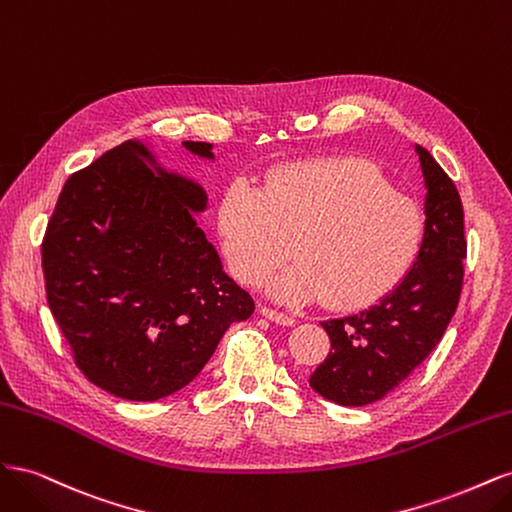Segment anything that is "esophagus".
Instances as JSON below:
<instances>
[{"label": "esophagus", "mask_w": 512, "mask_h": 512, "mask_svg": "<svg viewBox=\"0 0 512 512\" xmlns=\"http://www.w3.org/2000/svg\"><path fill=\"white\" fill-rule=\"evenodd\" d=\"M260 314L265 316V318H269V320H273V322H277V324H284V327H292V324L297 322L290 314L277 312V309H273L269 305H260Z\"/></svg>", "instance_id": "esophagus-1"}]
</instances>
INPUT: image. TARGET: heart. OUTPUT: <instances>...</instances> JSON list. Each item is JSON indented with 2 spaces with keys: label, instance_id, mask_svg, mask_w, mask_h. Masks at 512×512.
<instances>
[{
  "label": "heart",
  "instance_id": "1",
  "mask_svg": "<svg viewBox=\"0 0 512 512\" xmlns=\"http://www.w3.org/2000/svg\"><path fill=\"white\" fill-rule=\"evenodd\" d=\"M218 230L237 280L273 277L284 301L322 297L359 307L389 292L412 269L425 241V215L414 198L393 190L374 164L327 158L288 166L265 190L235 181L218 207Z\"/></svg>",
  "mask_w": 512,
  "mask_h": 512
}]
</instances>
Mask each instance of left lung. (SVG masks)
<instances>
[{"label": "left lung", "instance_id": "obj_1", "mask_svg": "<svg viewBox=\"0 0 512 512\" xmlns=\"http://www.w3.org/2000/svg\"><path fill=\"white\" fill-rule=\"evenodd\" d=\"M427 185L425 241L404 280L363 312L322 322L331 352L309 378L324 399L367 406L404 382L438 346L463 286V205L453 179L416 147Z\"/></svg>", "mask_w": 512, "mask_h": 512}]
</instances>
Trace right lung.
<instances>
[{
	"mask_svg": "<svg viewBox=\"0 0 512 512\" xmlns=\"http://www.w3.org/2000/svg\"><path fill=\"white\" fill-rule=\"evenodd\" d=\"M183 147L213 158L209 143ZM205 205L198 183L166 173L136 141L61 190L42 239L46 301L76 367L106 393L156 401L183 389L230 324L254 314L196 224Z\"/></svg>",
	"mask_w": 512,
	"mask_h": 512,
	"instance_id": "right-lung-1",
	"label": "right lung"
}]
</instances>
